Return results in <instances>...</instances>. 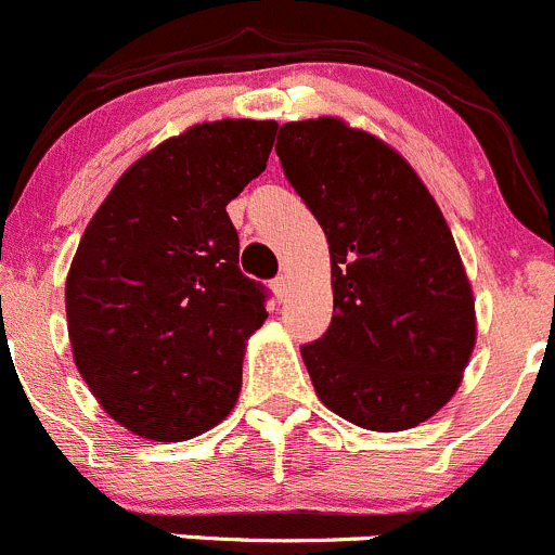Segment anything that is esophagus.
<instances>
[{
  "instance_id": "1",
  "label": "esophagus",
  "mask_w": 555,
  "mask_h": 555,
  "mask_svg": "<svg viewBox=\"0 0 555 555\" xmlns=\"http://www.w3.org/2000/svg\"><path fill=\"white\" fill-rule=\"evenodd\" d=\"M288 278L285 275H278L275 280H272V291H275V296H278V301H283L285 299V294H288Z\"/></svg>"
}]
</instances>
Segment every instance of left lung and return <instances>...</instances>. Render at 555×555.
Returning <instances> with one entry per match:
<instances>
[{"label": "left lung", "instance_id": "obj_1", "mask_svg": "<svg viewBox=\"0 0 555 555\" xmlns=\"http://www.w3.org/2000/svg\"><path fill=\"white\" fill-rule=\"evenodd\" d=\"M275 151L332 256V323L301 345L318 397L361 429L424 424L475 348V299L440 207L393 147L339 118L283 124Z\"/></svg>", "mask_w": 555, "mask_h": 555}]
</instances>
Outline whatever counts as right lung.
<instances>
[{"label":"right lung","mask_w":555,"mask_h":555,"mask_svg":"<svg viewBox=\"0 0 555 555\" xmlns=\"http://www.w3.org/2000/svg\"><path fill=\"white\" fill-rule=\"evenodd\" d=\"M275 120H216L131 164L67 278L75 364L104 413L180 442L229 415L267 288L240 272L227 205L267 169Z\"/></svg>","instance_id":"add662e5"}]
</instances>
